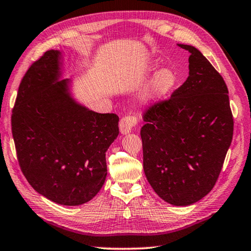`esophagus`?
I'll return each instance as SVG.
<instances>
[{
    "instance_id": "34e87169",
    "label": "esophagus",
    "mask_w": 251,
    "mask_h": 251,
    "mask_svg": "<svg viewBox=\"0 0 251 251\" xmlns=\"http://www.w3.org/2000/svg\"><path fill=\"white\" fill-rule=\"evenodd\" d=\"M136 124V120L135 117L131 116H125L120 121V130L123 135L129 134L131 129L135 127Z\"/></svg>"
}]
</instances>
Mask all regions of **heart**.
Masks as SVG:
<instances>
[{
    "label": "heart",
    "instance_id": "1",
    "mask_svg": "<svg viewBox=\"0 0 251 251\" xmlns=\"http://www.w3.org/2000/svg\"><path fill=\"white\" fill-rule=\"evenodd\" d=\"M178 77L172 68H162L155 73L146 98L150 101H160L168 97L177 85Z\"/></svg>",
    "mask_w": 251,
    "mask_h": 251
}]
</instances>
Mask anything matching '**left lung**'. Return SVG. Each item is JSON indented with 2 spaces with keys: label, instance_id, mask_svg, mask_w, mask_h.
Returning <instances> with one entry per match:
<instances>
[{
  "label": "left lung",
  "instance_id": "obj_1",
  "mask_svg": "<svg viewBox=\"0 0 251 251\" xmlns=\"http://www.w3.org/2000/svg\"><path fill=\"white\" fill-rule=\"evenodd\" d=\"M177 46L190 53L189 76L169 100L147 110L140 136L149 184L160 198L180 207L212 190L234 122L222 76L198 49Z\"/></svg>",
  "mask_w": 251,
  "mask_h": 251
}]
</instances>
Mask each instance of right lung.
<instances>
[{"instance_id": "obj_1", "label": "right lung", "mask_w": 251, "mask_h": 251, "mask_svg": "<svg viewBox=\"0 0 251 251\" xmlns=\"http://www.w3.org/2000/svg\"><path fill=\"white\" fill-rule=\"evenodd\" d=\"M63 57L47 51L25 74L12 114L17 159L31 187L53 202L79 205L99 193L119 116L91 111L62 79Z\"/></svg>"}]
</instances>
